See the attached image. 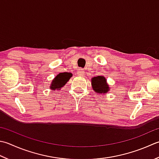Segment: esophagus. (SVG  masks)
I'll return each mask as SVG.
<instances>
[{
    "instance_id": "34e87169",
    "label": "esophagus",
    "mask_w": 159,
    "mask_h": 159,
    "mask_svg": "<svg viewBox=\"0 0 159 159\" xmlns=\"http://www.w3.org/2000/svg\"><path fill=\"white\" fill-rule=\"evenodd\" d=\"M77 74H79V75H80V76H82V75H83V74H84V71H83V68H79V69L78 70V71H77Z\"/></svg>"
}]
</instances>
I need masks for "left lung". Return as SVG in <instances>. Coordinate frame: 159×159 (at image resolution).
Wrapping results in <instances>:
<instances>
[{"label":"left lung","instance_id":"8db88e82","mask_svg":"<svg viewBox=\"0 0 159 159\" xmlns=\"http://www.w3.org/2000/svg\"><path fill=\"white\" fill-rule=\"evenodd\" d=\"M92 85L93 89L95 90L96 93H107L110 91L106 79L104 76H98L92 78Z\"/></svg>","mask_w":159,"mask_h":159}]
</instances>
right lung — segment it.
Segmentation results:
<instances>
[{
  "label": "right lung",
  "mask_w": 159,
  "mask_h": 159,
  "mask_svg": "<svg viewBox=\"0 0 159 159\" xmlns=\"http://www.w3.org/2000/svg\"><path fill=\"white\" fill-rule=\"evenodd\" d=\"M71 76H72V74L68 72H63L58 74L54 78V79L52 80L50 89L53 90L60 89L66 84V83L69 80Z\"/></svg>",
  "instance_id": "1"
}]
</instances>
